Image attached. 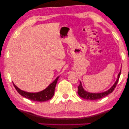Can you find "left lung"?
I'll use <instances>...</instances> for the list:
<instances>
[{
	"label": "left lung",
	"mask_w": 129,
	"mask_h": 129,
	"mask_svg": "<svg viewBox=\"0 0 129 129\" xmlns=\"http://www.w3.org/2000/svg\"><path fill=\"white\" fill-rule=\"evenodd\" d=\"M120 73L121 71L120 72L119 75H118V78L117 79V80H116V82H115V83L114 84V85L110 89L106 91L100 93H91L87 92V91L84 90V89H83L82 84H81V82H80V84H79L78 86V91H77V93H78L79 96L81 97V98L85 99L87 100H98L102 98H104V97L107 96V95L110 94V93L113 92V91L114 89H115L116 86L117 85L118 83V81H119L120 76Z\"/></svg>",
	"instance_id": "obj_1"
}]
</instances>
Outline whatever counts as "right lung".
<instances>
[{
	"mask_svg": "<svg viewBox=\"0 0 129 129\" xmlns=\"http://www.w3.org/2000/svg\"><path fill=\"white\" fill-rule=\"evenodd\" d=\"M58 79H59V77H57V78L56 79V80H54L52 83H51L46 89L38 93L26 92V91H23L20 89H19L17 86H16L15 84H13L17 92H18L21 96H23L24 98H27L29 100H33V101L43 102L51 99L52 97L53 96L54 93V89H55V87L56 83H57Z\"/></svg>",
	"mask_w": 129,
	"mask_h": 129,
	"instance_id": "1",
	"label": "right lung"
}]
</instances>
